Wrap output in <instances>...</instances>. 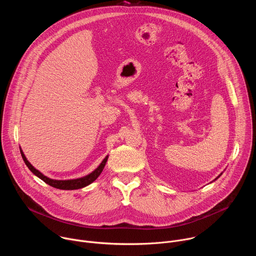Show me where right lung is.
Instances as JSON below:
<instances>
[{"mask_svg":"<svg viewBox=\"0 0 256 256\" xmlns=\"http://www.w3.org/2000/svg\"><path fill=\"white\" fill-rule=\"evenodd\" d=\"M21 151V150H20ZM21 155H22V158L26 164V166L29 168V170L35 174L38 177H40L42 180H44L46 184H48V186H52V188H58V190H79V188H85L89 184H91L92 182L94 180L97 179V177L101 174L105 164H106V161H107V158L108 156L102 161V163L98 166L97 169H95L92 173H90L89 175L87 176H84V177H81V178H78V179H72V180H54V179H50L46 176H44L42 173H40L38 170H36L26 159V157L24 156L23 152L21 151Z\"/></svg>","mask_w":256,"mask_h":256,"instance_id":"1","label":"right lung"}]
</instances>
